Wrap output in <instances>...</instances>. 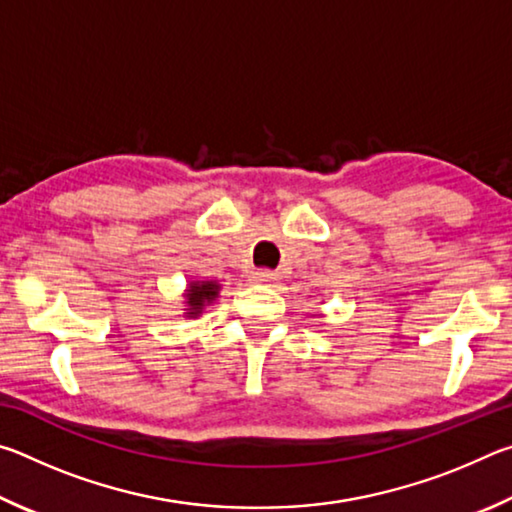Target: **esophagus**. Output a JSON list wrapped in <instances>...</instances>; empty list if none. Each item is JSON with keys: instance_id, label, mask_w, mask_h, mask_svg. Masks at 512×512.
Returning a JSON list of instances; mask_svg holds the SVG:
<instances>
[{"instance_id": "1", "label": "esophagus", "mask_w": 512, "mask_h": 512, "mask_svg": "<svg viewBox=\"0 0 512 512\" xmlns=\"http://www.w3.org/2000/svg\"><path fill=\"white\" fill-rule=\"evenodd\" d=\"M250 277H253L255 282H277V275L275 271H268V268H257V271L250 273Z\"/></svg>"}]
</instances>
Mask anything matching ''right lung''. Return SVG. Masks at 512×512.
Listing matches in <instances>:
<instances>
[{
	"instance_id": "add662e5",
	"label": "right lung",
	"mask_w": 512,
	"mask_h": 512,
	"mask_svg": "<svg viewBox=\"0 0 512 512\" xmlns=\"http://www.w3.org/2000/svg\"><path fill=\"white\" fill-rule=\"evenodd\" d=\"M221 284L216 280H196L189 282L183 293L185 298V318H198L203 311L219 298Z\"/></svg>"
}]
</instances>
